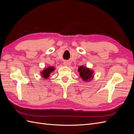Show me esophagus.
<instances>
[{"instance_id": "esophagus-1", "label": "esophagus", "mask_w": 134, "mask_h": 134, "mask_svg": "<svg viewBox=\"0 0 134 134\" xmlns=\"http://www.w3.org/2000/svg\"><path fill=\"white\" fill-rule=\"evenodd\" d=\"M64 65H69V63L67 62H64Z\"/></svg>"}]
</instances>
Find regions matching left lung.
I'll list each match as a JSON object with an SVG mask.
<instances>
[{
    "label": "left lung",
    "instance_id": "left-lung-1",
    "mask_svg": "<svg viewBox=\"0 0 134 134\" xmlns=\"http://www.w3.org/2000/svg\"><path fill=\"white\" fill-rule=\"evenodd\" d=\"M78 72H79L81 78L84 81H87L93 78V72L86 67H83V65L78 68Z\"/></svg>",
    "mask_w": 134,
    "mask_h": 134
}]
</instances>
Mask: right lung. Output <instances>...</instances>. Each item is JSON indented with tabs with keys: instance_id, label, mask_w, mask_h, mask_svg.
<instances>
[{
	"instance_id": "1",
	"label": "right lung",
	"mask_w": 134,
	"mask_h": 134,
	"mask_svg": "<svg viewBox=\"0 0 134 134\" xmlns=\"http://www.w3.org/2000/svg\"><path fill=\"white\" fill-rule=\"evenodd\" d=\"M54 70H55V68H54L53 67H48V68H47V69H45L43 71L41 72V74L44 78L47 79L49 77L51 72H52L53 71H54Z\"/></svg>"
}]
</instances>
